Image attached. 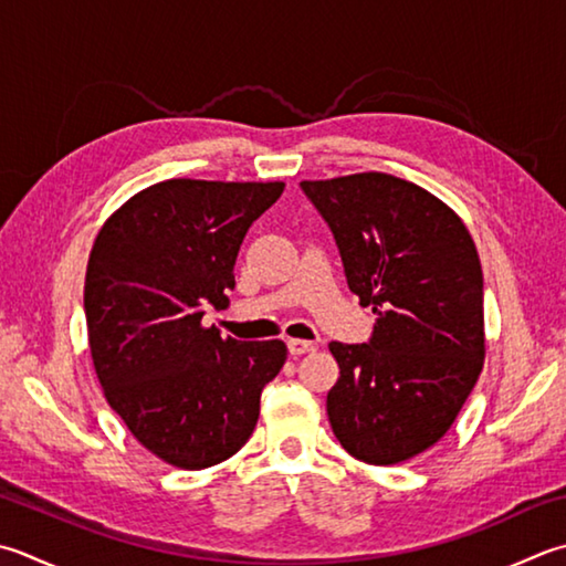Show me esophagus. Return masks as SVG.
I'll return each mask as SVG.
<instances>
[{"mask_svg": "<svg viewBox=\"0 0 566 566\" xmlns=\"http://www.w3.org/2000/svg\"><path fill=\"white\" fill-rule=\"evenodd\" d=\"M286 346H290V353L296 358V356H304V353H308V350H314L316 343L304 340V338H290L286 340Z\"/></svg>", "mask_w": 566, "mask_h": 566, "instance_id": "34e87169", "label": "esophagus"}]
</instances>
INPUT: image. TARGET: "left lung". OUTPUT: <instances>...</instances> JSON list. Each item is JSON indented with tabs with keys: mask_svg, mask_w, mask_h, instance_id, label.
Masks as SVG:
<instances>
[{
	"mask_svg": "<svg viewBox=\"0 0 566 566\" xmlns=\"http://www.w3.org/2000/svg\"><path fill=\"white\" fill-rule=\"evenodd\" d=\"M334 232L370 343H328L326 412L340 447L395 467L434 447L483 370V272L463 220L412 181L365 171L302 181Z\"/></svg>",
	"mask_w": 566,
	"mask_h": 566,
	"instance_id": "left-lung-1",
	"label": "left lung"
}]
</instances>
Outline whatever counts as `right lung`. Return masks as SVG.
I'll return each instance as SVG.
<instances>
[{"label":"right lung","mask_w":566,"mask_h":566,"mask_svg":"<svg viewBox=\"0 0 566 566\" xmlns=\"http://www.w3.org/2000/svg\"><path fill=\"white\" fill-rule=\"evenodd\" d=\"M282 181L169 179L122 203L93 242L85 321L107 405L139 444L184 471L230 459L250 439L260 395L286 360L282 340L203 326L223 306L250 226Z\"/></svg>","instance_id":"obj_1"}]
</instances>
